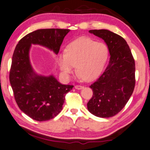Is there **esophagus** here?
<instances>
[{"label":"esophagus","instance_id":"34e87169","mask_svg":"<svg viewBox=\"0 0 150 150\" xmlns=\"http://www.w3.org/2000/svg\"><path fill=\"white\" fill-rule=\"evenodd\" d=\"M83 87H84L83 86H81V85H76L75 86V89H82Z\"/></svg>","mask_w":150,"mask_h":150}]
</instances>
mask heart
Here are the masks:
<instances>
[{
  "instance_id": "1",
  "label": "heart",
  "mask_w": 150,
  "mask_h": 150,
  "mask_svg": "<svg viewBox=\"0 0 150 150\" xmlns=\"http://www.w3.org/2000/svg\"><path fill=\"white\" fill-rule=\"evenodd\" d=\"M108 48L103 43L90 38H81L71 42L66 50L57 55V63L61 74L69 79L75 71L76 65L80 77L89 81L101 74L108 58Z\"/></svg>"
}]
</instances>
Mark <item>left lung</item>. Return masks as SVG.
<instances>
[{
	"label": "left lung",
	"mask_w": 150,
	"mask_h": 150,
	"mask_svg": "<svg viewBox=\"0 0 150 150\" xmlns=\"http://www.w3.org/2000/svg\"><path fill=\"white\" fill-rule=\"evenodd\" d=\"M102 38L110 55L105 71L90 88L93 96L87 103L88 110L96 117L108 118L122 110L135 86V63L126 40L108 30H90Z\"/></svg>",
	"instance_id": "1"
}]
</instances>
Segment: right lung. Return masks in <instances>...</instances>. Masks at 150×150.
I'll return each mask as SVG.
<instances>
[{
    "mask_svg": "<svg viewBox=\"0 0 150 150\" xmlns=\"http://www.w3.org/2000/svg\"><path fill=\"white\" fill-rule=\"evenodd\" d=\"M69 29L46 28L30 33L19 41L12 57L9 81L20 109L33 120L44 122L56 117L63 108L67 93L73 85H62L52 75H38L30 64L31 44H39L59 53Z\"/></svg>",
    "mask_w": 150,
    "mask_h": 150,
    "instance_id": "add662e5",
    "label": "right lung"
}]
</instances>
